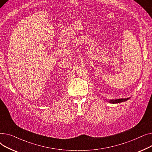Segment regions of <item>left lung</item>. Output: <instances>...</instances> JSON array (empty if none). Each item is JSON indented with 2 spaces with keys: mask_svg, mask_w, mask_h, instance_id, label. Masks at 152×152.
I'll return each mask as SVG.
<instances>
[{
  "mask_svg": "<svg viewBox=\"0 0 152 152\" xmlns=\"http://www.w3.org/2000/svg\"><path fill=\"white\" fill-rule=\"evenodd\" d=\"M129 98H127V99H116V100H110L109 102L110 103H120V102H125L128 100Z\"/></svg>",
  "mask_w": 152,
  "mask_h": 152,
  "instance_id": "left-lung-1",
  "label": "left lung"
}]
</instances>
